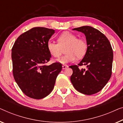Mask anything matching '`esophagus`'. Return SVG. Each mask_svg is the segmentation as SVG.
I'll list each match as a JSON object with an SVG mask.
<instances>
[{"mask_svg":"<svg viewBox=\"0 0 123 123\" xmlns=\"http://www.w3.org/2000/svg\"><path fill=\"white\" fill-rule=\"evenodd\" d=\"M67 67H68V66H67V65H62V69H66V68H67Z\"/></svg>","mask_w":123,"mask_h":123,"instance_id":"1","label":"esophagus"}]
</instances>
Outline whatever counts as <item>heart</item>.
Masks as SVG:
<instances>
[{"label":"heart","mask_w":123,"mask_h":123,"mask_svg":"<svg viewBox=\"0 0 123 123\" xmlns=\"http://www.w3.org/2000/svg\"><path fill=\"white\" fill-rule=\"evenodd\" d=\"M58 43L49 41L47 43L48 52L54 57H59L65 49L66 54L57 60L61 63L73 62L76 57L81 58L85 56L87 49V44L83 38H78L72 33L66 31L62 33L57 39Z\"/></svg>","instance_id":"b5f03b06"}]
</instances>
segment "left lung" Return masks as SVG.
<instances>
[{"instance_id":"1","label":"left lung","mask_w":123,"mask_h":123,"mask_svg":"<svg viewBox=\"0 0 123 123\" xmlns=\"http://www.w3.org/2000/svg\"><path fill=\"white\" fill-rule=\"evenodd\" d=\"M72 30L85 35L87 49L78 65L70 66L73 71L70 80L79 92L91 95L101 90L111 77L113 49L106 36L94 28L82 26ZM83 64L86 66V69L78 68Z\"/></svg>"}]
</instances>
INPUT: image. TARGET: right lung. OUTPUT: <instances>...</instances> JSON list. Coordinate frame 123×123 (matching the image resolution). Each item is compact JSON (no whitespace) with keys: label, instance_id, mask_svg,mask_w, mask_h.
Wrapping results in <instances>:
<instances>
[{"label":"right lung","instance_id":"1","mask_svg":"<svg viewBox=\"0 0 123 123\" xmlns=\"http://www.w3.org/2000/svg\"><path fill=\"white\" fill-rule=\"evenodd\" d=\"M55 30L34 27L18 37L12 49L13 74L15 82L25 95L41 99L53 90L61 63L49 66L51 55L47 43Z\"/></svg>","mask_w":123,"mask_h":123}]
</instances>
